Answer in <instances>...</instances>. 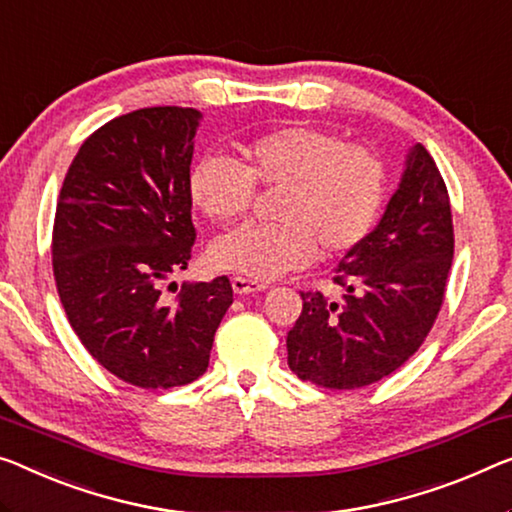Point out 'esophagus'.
Listing matches in <instances>:
<instances>
[{"mask_svg": "<svg viewBox=\"0 0 512 512\" xmlns=\"http://www.w3.org/2000/svg\"><path fill=\"white\" fill-rule=\"evenodd\" d=\"M232 287L236 294H255V292H264L266 282H259V280H250V278H243V276H234L232 278Z\"/></svg>", "mask_w": 512, "mask_h": 512, "instance_id": "obj_1", "label": "esophagus"}]
</instances>
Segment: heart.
<instances>
[{
	"label": "heart",
	"instance_id": "b5f03b06",
	"mask_svg": "<svg viewBox=\"0 0 512 512\" xmlns=\"http://www.w3.org/2000/svg\"><path fill=\"white\" fill-rule=\"evenodd\" d=\"M255 188L280 193L271 225H246L211 246V264L255 280L301 269L315 255L354 250L375 227L386 167L375 151L310 126L264 133L241 147L239 165L204 158L188 179L190 200L213 223H234L253 207Z\"/></svg>",
	"mask_w": 512,
	"mask_h": 512
}]
</instances>
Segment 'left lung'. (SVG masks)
Masks as SVG:
<instances>
[{"label": "left lung", "mask_w": 512, "mask_h": 512, "mask_svg": "<svg viewBox=\"0 0 512 512\" xmlns=\"http://www.w3.org/2000/svg\"><path fill=\"white\" fill-rule=\"evenodd\" d=\"M453 248L444 177L427 149L416 144L375 232L335 269L333 282L345 289L342 303L322 292H301L303 310L287 333L294 375L352 391L407 363L444 305Z\"/></svg>", "instance_id": "8db88e82"}]
</instances>
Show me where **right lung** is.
Returning a JSON list of instances; mask_svg holds the SVG:
<instances>
[{"label":"right lung","instance_id":"right-lung-1","mask_svg":"<svg viewBox=\"0 0 512 512\" xmlns=\"http://www.w3.org/2000/svg\"><path fill=\"white\" fill-rule=\"evenodd\" d=\"M197 124L200 112L177 105L121 114L82 142L59 190L52 273L68 324L105 370L140 388L202 377L234 301L227 276L183 282L174 299L160 289L193 255Z\"/></svg>","mask_w":512,"mask_h":512}]
</instances>
